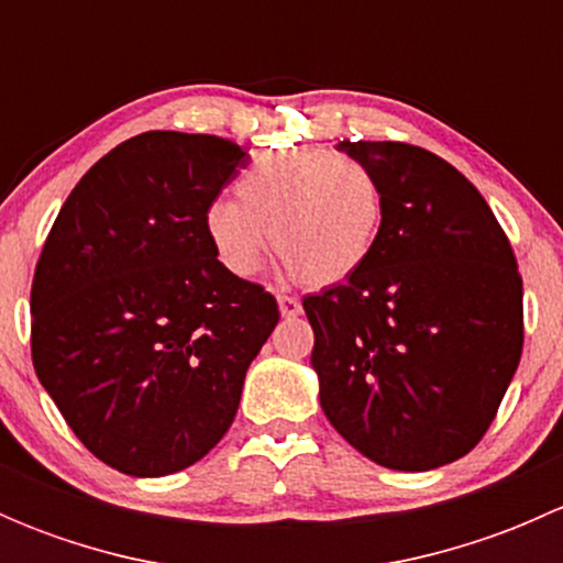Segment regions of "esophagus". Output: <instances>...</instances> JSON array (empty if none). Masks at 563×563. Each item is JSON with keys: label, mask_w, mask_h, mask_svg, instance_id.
Returning a JSON list of instances; mask_svg holds the SVG:
<instances>
[{"label": "esophagus", "mask_w": 563, "mask_h": 563, "mask_svg": "<svg viewBox=\"0 0 563 563\" xmlns=\"http://www.w3.org/2000/svg\"><path fill=\"white\" fill-rule=\"evenodd\" d=\"M277 305H280L283 318H294L302 313V302L297 297H288V294H277Z\"/></svg>", "instance_id": "obj_1"}]
</instances>
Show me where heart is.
I'll list each match as a JSON object with an SVG mask.
<instances>
[{
  "mask_svg": "<svg viewBox=\"0 0 563 563\" xmlns=\"http://www.w3.org/2000/svg\"><path fill=\"white\" fill-rule=\"evenodd\" d=\"M234 192L203 218L214 258L234 277L258 269L269 229L272 250L302 286H338L373 258L387 218L376 172L318 146L261 152Z\"/></svg>",
  "mask_w": 563,
  "mask_h": 563,
  "instance_id": "b5f03b06",
  "label": "heart"
}]
</instances>
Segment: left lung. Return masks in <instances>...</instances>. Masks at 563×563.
Listing matches in <instances>:
<instances>
[{
	"mask_svg": "<svg viewBox=\"0 0 563 563\" xmlns=\"http://www.w3.org/2000/svg\"><path fill=\"white\" fill-rule=\"evenodd\" d=\"M387 198L349 280L305 297L321 408L373 463L430 471L468 455L523 354V280L474 185L422 146L340 141Z\"/></svg>",
	"mask_w": 563,
	"mask_h": 563,
	"instance_id": "left-lung-1",
	"label": "left lung"
}]
</instances>
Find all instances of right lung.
<instances>
[{"mask_svg":"<svg viewBox=\"0 0 563 563\" xmlns=\"http://www.w3.org/2000/svg\"><path fill=\"white\" fill-rule=\"evenodd\" d=\"M247 152L150 130L81 176L32 280V362L95 457L130 476L198 463L231 428L277 302L225 272L203 218Z\"/></svg>","mask_w":563,"mask_h":563,"instance_id":"1","label":"right lung"}]
</instances>
